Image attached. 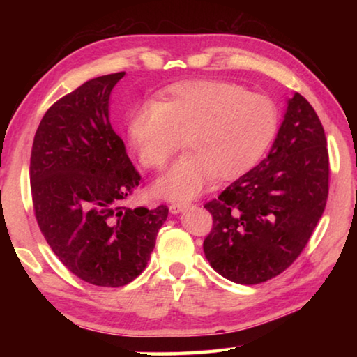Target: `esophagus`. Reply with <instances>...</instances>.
<instances>
[{"label": "esophagus", "instance_id": "obj_1", "mask_svg": "<svg viewBox=\"0 0 357 357\" xmlns=\"http://www.w3.org/2000/svg\"><path fill=\"white\" fill-rule=\"evenodd\" d=\"M189 208V203H172L170 204V213L172 214H179Z\"/></svg>", "mask_w": 357, "mask_h": 357}]
</instances>
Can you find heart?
Listing matches in <instances>:
<instances>
[{
    "label": "heart",
    "mask_w": 357,
    "mask_h": 357,
    "mask_svg": "<svg viewBox=\"0 0 357 357\" xmlns=\"http://www.w3.org/2000/svg\"><path fill=\"white\" fill-rule=\"evenodd\" d=\"M277 107L268 96L247 93L227 82L190 80L168 86L159 99L142 104L128 118V138L142 165L160 170L184 143L181 157L154 189L187 200L211 179L238 178L273 140Z\"/></svg>",
    "instance_id": "1"
}]
</instances>
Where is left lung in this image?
Returning a JSON list of instances; mask_svg holds the SVG:
<instances>
[{
	"label": "left lung",
	"mask_w": 357,
	"mask_h": 357,
	"mask_svg": "<svg viewBox=\"0 0 357 357\" xmlns=\"http://www.w3.org/2000/svg\"><path fill=\"white\" fill-rule=\"evenodd\" d=\"M326 144L318 114L294 93L268 157L204 204L213 229L203 250L214 271L234 283L255 285L293 264L328 202Z\"/></svg>",
	"instance_id": "8db88e82"
}]
</instances>
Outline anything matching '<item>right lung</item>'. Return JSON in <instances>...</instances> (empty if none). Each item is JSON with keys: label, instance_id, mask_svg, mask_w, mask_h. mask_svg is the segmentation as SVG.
Segmentation results:
<instances>
[{"label": "right lung", "instance_id": "1", "mask_svg": "<svg viewBox=\"0 0 357 357\" xmlns=\"http://www.w3.org/2000/svg\"><path fill=\"white\" fill-rule=\"evenodd\" d=\"M126 72L93 78L55 102L36 130L29 179L36 220L78 279L124 287L143 273L168 208H126L142 176L108 119Z\"/></svg>", "mask_w": 357, "mask_h": 357}]
</instances>
